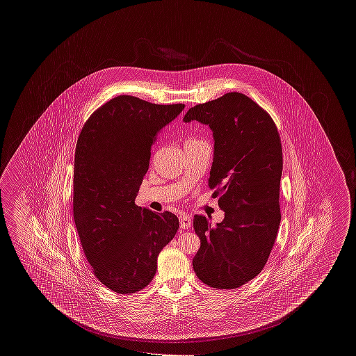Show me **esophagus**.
<instances>
[{
  "label": "esophagus",
  "mask_w": 356,
  "mask_h": 356,
  "mask_svg": "<svg viewBox=\"0 0 356 356\" xmlns=\"http://www.w3.org/2000/svg\"><path fill=\"white\" fill-rule=\"evenodd\" d=\"M191 225H192V219H191L188 215H186V213H181V215H180V227H181L183 229H189Z\"/></svg>",
  "instance_id": "1"
}]
</instances>
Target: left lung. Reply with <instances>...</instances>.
Returning <instances> with one entry per match:
<instances>
[{"label": "left lung", "mask_w": 356, "mask_h": 356, "mask_svg": "<svg viewBox=\"0 0 356 356\" xmlns=\"http://www.w3.org/2000/svg\"><path fill=\"white\" fill-rule=\"evenodd\" d=\"M192 120L213 132L208 186L225 212L216 227L195 215L193 228L202 244L193 271L209 287H241L264 268L282 220L280 135L268 112L238 92L192 106L184 121Z\"/></svg>", "instance_id": "8db88e82"}]
</instances>
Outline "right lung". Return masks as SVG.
<instances>
[{"instance_id": "right-lung-1", "label": "right lung", "mask_w": 356, "mask_h": 356, "mask_svg": "<svg viewBox=\"0 0 356 356\" xmlns=\"http://www.w3.org/2000/svg\"><path fill=\"white\" fill-rule=\"evenodd\" d=\"M183 109L121 95L97 108L77 138L74 224L95 276L118 293L152 282L157 256L179 229L176 215L137 207L135 199L156 137Z\"/></svg>"}]
</instances>
